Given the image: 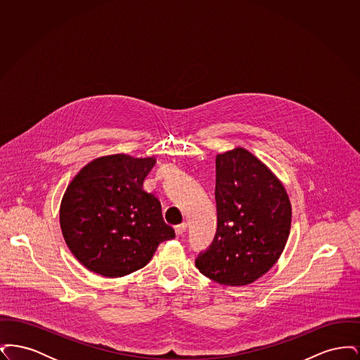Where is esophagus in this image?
I'll list each match as a JSON object with an SVG mask.
<instances>
[{"instance_id":"34e87169","label":"esophagus","mask_w":360,"mask_h":360,"mask_svg":"<svg viewBox=\"0 0 360 360\" xmlns=\"http://www.w3.org/2000/svg\"><path fill=\"white\" fill-rule=\"evenodd\" d=\"M186 229H188V223H182L179 224V225H176V226H175V233H176V236H182V235L186 232Z\"/></svg>"}]
</instances>
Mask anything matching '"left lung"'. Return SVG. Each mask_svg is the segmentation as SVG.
Wrapping results in <instances>:
<instances>
[{
  "instance_id": "8db88e82",
  "label": "left lung",
  "mask_w": 360,
  "mask_h": 360,
  "mask_svg": "<svg viewBox=\"0 0 360 360\" xmlns=\"http://www.w3.org/2000/svg\"><path fill=\"white\" fill-rule=\"evenodd\" d=\"M217 233L195 267L225 286H245L266 274L289 239L286 188L262 160L236 147L216 156Z\"/></svg>"
}]
</instances>
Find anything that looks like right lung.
<instances>
[{"mask_svg": "<svg viewBox=\"0 0 360 360\" xmlns=\"http://www.w3.org/2000/svg\"><path fill=\"white\" fill-rule=\"evenodd\" d=\"M155 158L115 154L87 163L66 188L59 221L71 254L96 274L119 278L143 269L175 232L143 181Z\"/></svg>", "mask_w": 360, "mask_h": 360, "instance_id": "add662e5", "label": "right lung"}]
</instances>
